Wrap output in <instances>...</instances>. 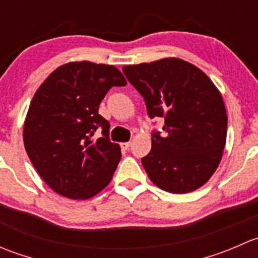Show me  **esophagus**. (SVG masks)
I'll use <instances>...</instances> for the list:
<instances>
[{
    "label": "esophagus",
    "instance_id": "esophagus-1",
    "mask_svg": "<svg viewBox=\"0 0 258 258\" xmlns=\"http://www.w3.org/2000/svg\"><path fill=\"white\" fill-rule=\"evenodd\" d=\"M130 146H131V142H122L121 144V148L123 151H127L130 148Z\"/></svg>",
    "mask_w": 258,
    "mask_h": 258
}]
</instances>
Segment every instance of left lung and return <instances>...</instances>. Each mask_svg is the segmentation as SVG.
<instances>
[{"mask_svg":"<svg viewBox=\"0 0 258 258\" xmlns=\"http://www.w3.org/2000/svg\"><path fill=\"white\" fill-rule=\"evenodd\" d=\"M144 97L148 116L163 117L165 137L153 134L141 160L148 178L163 191L188 194L217 170L227 136L222 96L204 71L176 57L122 67Z\"/></svg>","mask_w":258,"mask_h":258,"instance_id":"8db88e82","label":"left lung"}]
</instances>
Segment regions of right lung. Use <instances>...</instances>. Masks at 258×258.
Wrapping results in <instances>:
<instances>
[{
	"instance_id": "1",
	"label": "right lung",
	"mask_w": 258,
	"mask_h": 258,
	"mask_svg": "<svg viewBox=\"0 0 258 258\" xmlns=\"http://www.w3.org/2000/svg\"><path fill=\"white\" fill-rule=\"evenodd\" d=\"M112 64L90 61L57 67L37 88L23 123V144L41 178L61 196L87 200L112 179L121 160L98 106L112 86H126ZM103 138L93 139L96 129Z\"/></svg>"
}]
</instances>
